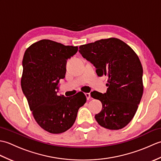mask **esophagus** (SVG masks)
Here are the masks:
<instances>
[{
	"mask_svg": "<svg viewBox=\"0 0 161 161\" xmlns=\"http://www.w3.org/2000/svg\"><path fill=\"white\" fill-rule=\"evenodd\" d=\"M85 96L86 97L87 100H89V99L91 98V94H90V93H85Z\"/></svg>",
	"mask_w": 161,
	"mask_h": 161,
	"instance_id": "esophagus-1",
	"label": "esophagus"
}]
</instances>
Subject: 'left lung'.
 Wrapping results in <instances>:
<instances>
[{"mask_svg":"<svg viewBox=\"0 0 161 161\" xmlns=\"http://www.w3.org/2000/svg\"><path fill=\"white\" fill-rule=\"evenodd\" d=\"M79 48L82 57L96 68L98 76L108 77L107 93H91L102 104L95 119L107 129L124 128L135 115L143 93V70L138 55L124 42L113 37Z\"/></svg>","mask_w":161,"mask_h":161,"instance_id":"1","label":"left lung"}]
</instances>
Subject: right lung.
<instances>
[{
	"label": "right lung",
	"mask_w": 161,
	"mask_h": 161,
	"mask_svg": "<svg viewBox=\"0 0 161 161\" xmlns=\"http://www.w3.org/2000/svg\"><path fill=\"white\" fill-rule=\"evenodd\" d=\"M77 50V46L43 39L32 44L23 56V92L37 124L54 134L69 129L86 102L81 92L66 97L56 91L59 80L65 77L67 59Z\"/></svg>",
	"instance_id": "obj_1"
}]
</instances>
